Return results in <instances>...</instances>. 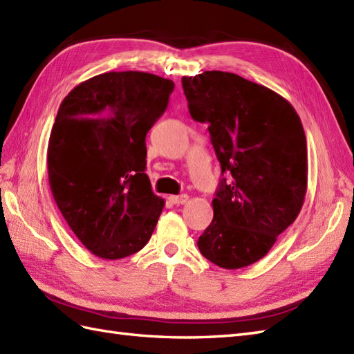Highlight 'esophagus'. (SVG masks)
<instances>
[{"mask_svg":"<svg viewBox=\"0 0 354 354\" xmlns=\"http://www.w3.org/2000/svg\"><path fill=\"white\" fill-rule=\"evenodd\" d=\"M169 201L175 205H184L188 201L187 194H179V196H169Z\"/></svg>","mask_w":354,"mask_h":354,"instance_id":"34e87169","label":"esophagus"}]
</instances>
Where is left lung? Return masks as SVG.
Returning <instances> with one entry per match:
<instances>
[{
	"label": "left lung",
	"instance_id": "1",
	"mask_svg": "<svg viewBox=\"0 0 354 354\" xmlns=\"http://www.w3.org/2000/svg\"><path fill=\"white\" fill-rule=\"evenodd\" d=\"M188 110L208 123L221 166L214 218L197 240L212 264L235 270L264 258L294 223L308 187V149L294 106L264 86L221 71L183 77Z\"/></svg>",
	"mask_w": 354,
	"mask_h": 354
}]
</instances>
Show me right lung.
Masks as SVG:
<instances>
[{"label":"right lung","instance_id":"add662e5","mask_svg":"<svg viewBox=\"0 0 354 354\" xmlns=\"http://www.w3.org/2000/svg\"><path fill=\"white\" fill-rule=\"evenodd\" d=\"M174 81L105 72L64 97L48 143V178L69 227L96 257L142 250L164 201L146 170V134L166 111Z\"/></svg>","mask_w":354,"mask_h":354}]
</instances>
